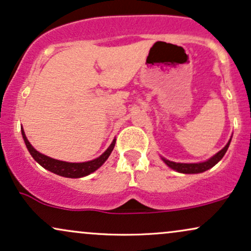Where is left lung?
I'll use <instances>...</instances> for the list:
<instances>
[{
	"mask_svg": "<svg viewBox=\"0 0 251 251\" xmlns=\"http://www.w3.org/2000/svg\"><path fill=\"white\" fill-rule=\"evenodd\" d=\"M230 142H231V139H230L229 143L226 144V148L222 149L218 153H216L214 155V157L210 158L209 160H206V162H203V163H197V164L175 163V162H170V160L165 159V158H163V160L166 165L170 166V168L176 170V171H178V172H181V174H200V172H204V171H206V170L211 169L212 166H215L216 164L220 162L222 158H223V155L226 154V150L230 145Z\"/></svg>",
	"mask_w": 251,
	"mask_h": 251,
	"instance_id": "8db88e82",
	"label": "left lung"
}]
</instances>
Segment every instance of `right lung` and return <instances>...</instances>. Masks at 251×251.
I'll return each instance as SVG.
<instances>
[{
  "label": "right lung",
  "instance_id": "obj_1",
  "mask_svg": "<svg viewBox=\"0 0 251 251\" xmlns=\"http://www.w3.org/2000/svg\"><path fill=\"white\" fill-rule=\"evenodd\" d=\"M22 137H24L25 146H27L28 151L30 152L31 157H33L34 159H35L36 162L42 166V168L47 169L48 171L53 172V174H56L59 176H62V177H67V178H80L96 171V170L99 169L100 166L106 162V159L109 157L111 152L113 151L114 145H116V139H114L111 145H109V148L106 150V151L103 152L99 158H97V159L94 160H91V162L66 163V162H61V160L53 159V158L47 157V155L37 152L36 150L30 145V143L28 142L27 138H25L24 129H22Z\"/></svg>",
  "mask_w": 251,
  "mask_h": 251
}]
</instances>
